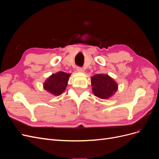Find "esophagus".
Masks as SVG:
<instances>
[{
    "instance_id": "obj_1",
    "label": "esophagus",
    "mask_w": 159,
    "mask_h": 159,
    "mask_svg": "<svg viewBox=\"0 0 159 159\" xmlns=\"http://www.w3.org/2000/svg\"><path fill=\"white\" fill-rule=\"evenodd\" d=\"M76 70L78 72H84V70L82 68H81V67H77Z\"/></svg>"
}]
</instances>
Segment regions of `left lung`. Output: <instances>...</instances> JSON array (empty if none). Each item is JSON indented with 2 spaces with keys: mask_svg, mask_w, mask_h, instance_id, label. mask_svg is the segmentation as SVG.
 Segmentation results:
<instances>
[{
  "mask_svg": "<svg viewBox=\"0 0 159 159\" xmlns=\"http://www.w3.org/2000/svg\"><path fill=\"white\" fill-rule=\"evenodd\" d=\"M93 93L101 99H108L117 90V84L107 74H96L91 78Z\"/></svg>",
  "mask_w": 159,
  "mask_h": 159,
  "instance_id": "8db88e82",
  "label": "left lung"
}]
</instances>
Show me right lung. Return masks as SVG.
I'll return each mask as SVG.
<instances>
[{
	"mask_svg": "<svg viewBox=\"0 0 159 159\" xmlns=\"http://www.w3.org/2000/svg\"><path fill=\"white\" fill-rule=\"evenodd\" d=\"M70 74L59 71L52 74L44 84V88L54 95H60L65 91Z\"/></svg>",
	"mask_w": 159,
	"mask_h": 159,
	"instance_id": "obj_1",
	"label": "right lung"
}]
</instances>
